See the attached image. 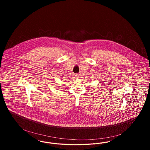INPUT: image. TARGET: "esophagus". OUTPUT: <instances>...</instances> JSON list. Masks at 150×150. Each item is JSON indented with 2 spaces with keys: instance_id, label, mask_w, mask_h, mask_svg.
<instances>
[{
  "instance_id": "1",
  "label": "esophagus",
  "mask_w": 150,
  "mask_h": 150,
  "mask_svg": "<svg viewBox=\"0 0 150 150\" xmlns=\"http://www.w3.org/2000/svg\"><path fill=\"white\" fill-rule=\"evenodd\" d=\"M75 78H79L78 75H75Z\"/></svg>"
}]
</instances>
